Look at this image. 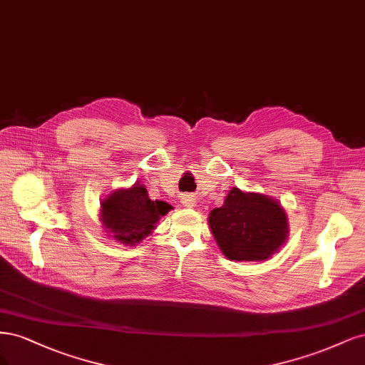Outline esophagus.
<instances>
[{
	"mask_svg": "<svg viewBox=\"0 0 365 365\" xmlns=\"http://www.w3.org/2000/svg\"><path fill=\"white\" fill-rule=\"evenodd\" d=\"M182 205H183L185 207H195V206H197V200H195L194 195L186 194V195L182 197Z\"/></svg>",
	"mask_w": 365,
	"mask_h": 365,
	"instance_id": "esophagus-1",
	"label": "esophagus"
}]
</instances>
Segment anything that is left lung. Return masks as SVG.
Returning a JSON list of instances; mask_svg holds the SVG:
<instances>
[{"label":"left lung","instance_id":"8db88e82","mask_svg":"<svg viewBox=\"0 0 365 365\" xmlns=\"http://www.w3.org/2000/svg\"><path fill=\"white\" fill-rule=\"evenodd\" d=\"M218 249L230 261H267L288 238V217L276 198L232 187L207 217Z\"/></svg>","mask_w":365,"mask_h":365}]
</instances>
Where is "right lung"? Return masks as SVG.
Here are the masks:
<instances>
[{
    "mask_svg": "<svg viewBox=\"0 0 365 365\" xmlns=\"http://www.w3.org/2000/svg\"><path fill=\"white\" fill-rule=\"evenodd\" d=\"M173 209L162 200H151L143 183L118 187L101 198L100 221L108 237L124 245H136L156 229L158 221Z\"/></svg>",
    "mask_w": 365,
    "mask_h": 365,
    "instance_id": "right-lung-1",
    "label": "right lung"
}]
</instances>
